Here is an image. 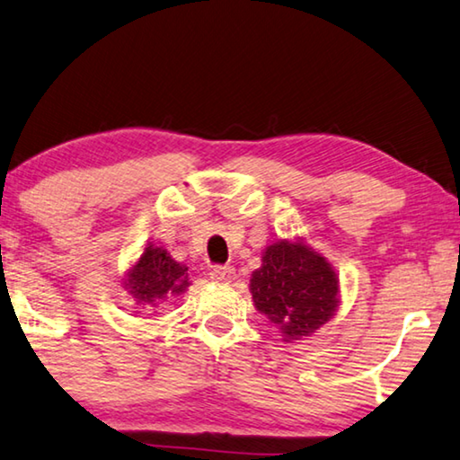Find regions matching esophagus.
<instances>
[{
	"label": "esophagus",
	"instance_id": "esophagus-1",
	"mask_svg": "<svg viewBox=\"0 0 460 460\" xmlns=\"http://www.w3.org/2000/svg\"><path fill=\"white\" fill-rule=\"evenodd\" d=\"M212 280H217V283H233L235 280V269L233 266H215L210 272Z\"/></svg>",
	"mask_w": 460,
	"mask_h": 460
}]
</instances>
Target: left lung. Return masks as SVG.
Instances as JSON below:
<instances>
[{
  "mask_svg": "<svg viewBox=\"0 0 460 460\" xmlns=\"http://www.w3.org/2000/svg\"><path fill=\"white\" fill-rule=\"evenodd\" d=\"M250 293L285 342L312 337L341 305L339 274L304 237L266 245L262 266L252 272Z\"/></svg>",
  "mask_w": 460,
  "mask_h": 460,
  "instance_id": "8db88e82",
  "label": "left lung"
}]
</instances>
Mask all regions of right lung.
I'll return each mask as SVG.
<instances>
[{"label": "right lung", "instance_id": "obj_1", "mask_svg": "<svg viewBox=\"0 0 460 460\" xmlns=\"http://www.w3.org/2000/svg\"><path fill=\"white\" fill-rule=\"evenodd\" d=\"M123 289L142 307H159L188 291V266L171 258L163 245L148 243L121 279Z\"/></svg>", "mask_w": 460, "mask_h": 460}]
</instances>
